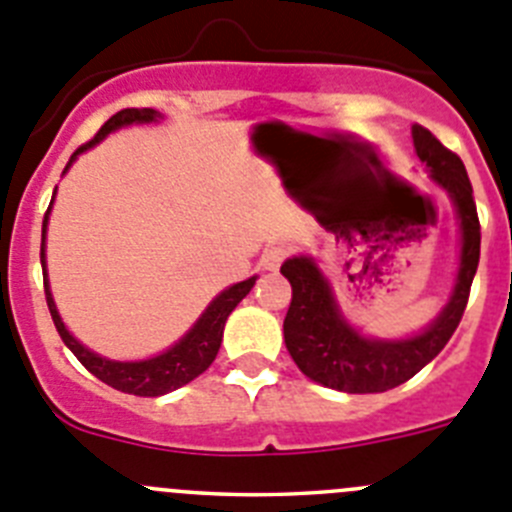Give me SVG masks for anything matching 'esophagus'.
<instances>
[{
    "mask_svg": "<svg viewBox=\"0 0 512 512\" xmlns=\"http://www.w3.org/2000/svg\"><path fill=\"white\" fill-rule=\"evenodd\" d=\"M289 256V248L284 246H271L266 248L264 256H261V269L264 271H276L281 266V261Z\"/></svg>",
    "mask_w": 512,
    "mask_h": 512,
    "instance_id": "esophagus-1",
    "label": "esophagus"
}]
</instances>
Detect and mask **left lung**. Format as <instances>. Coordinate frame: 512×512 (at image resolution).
<instances>
[{"instance_id": "left-lung-1", "label": "left lung", "mask_w": 512, "mask_h": 512, "mask_svg": "<svg viewBox=\"0 0 512 512\" xmlns=\"http://www.w3.org/2000/svg\"><path fill=\"white\" fill-rule=\"evenodd\" d=\"M414 147L429 177L447 192L459 218V271L447 307L424 332L406 340H373L348 325L330 281L309 256L284 261L281 274L292 284V304L284 320V342L307 378L345 393H383L414 378L437 358L457 330L472 279L480 264V218L462 159L449 152L429 129H411Z\"/></svg>"}]
</instances>
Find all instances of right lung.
I'll use <instances>...</instances> for the list:
<instances>
[{"mask_svg":"<svg viewBox=\"0 0 512 512\" xmlns=\"http://www.w3.org/2000/svg\"><path fill=\"white\" fill-rule=\"evenodd\" d=\"M162 119V114L154 109H124L119 114L111 116L106 124L98 129L96 137L91 142H86L83 147H78L73 152V157L68 159L65 170L75 162V157L86 149L96 147L101 139H106V134L121 129V126L131 124H149V121ZM55 198V195H53ZM50 208H53V200H50ZM48 213H45V220H42V246H40V261H42V279H45V299H48V309L53 314L55 330L63 337V342L70 348V353L86 365L88 373H93L98 381H103L106 386L116 388V391L131 393V396H164V393L177 391L185 383L195 381L200 373L210 368V363L215 360L220 350V340H223V327L228 314L236 309V304L246 297L248 292L256 284V276L246 281H238L233 287H228L225 292H220L213 302L208 304L200 320L190 327L185 337L180 342H175L170 350H164L162 355H154L149 360H134V363H121V360H109L101 358V355L91 353L88 348H83L81 342L75 340L68 330H65L63 320H60L58 309H55L53 294H50L48 287V269H45V231H48Z\"/></svg>","mask_w":512,"mask_h":512,"instance_id":"1","label":"right lung"}]
</instances>
